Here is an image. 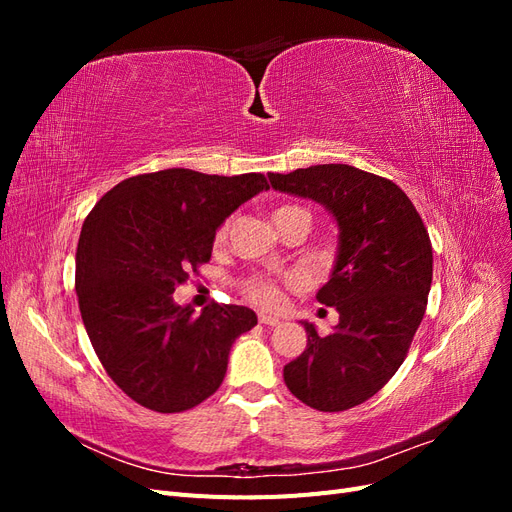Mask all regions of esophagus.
<instances>
[{
	"instance_id": "34e87169",
	"label": "esophagus",
	"mask_w": 512,
	"mask_h": 512,
	"mask_svg": "<svg viewBox=\"0 0 512 512\" xmlns=\"http://www.w3.org/2000/svg\"><path fill=\"white\" fill-rule=\"evenodd\" d=\"M258 320H260L262 324H267V327H277V324H280V318L269 316V314H260Z\"/></svg>"
}]
</instances>
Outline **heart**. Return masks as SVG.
<instances>
[{
	"label": "heart",
	"mask_w": 512,
	"mask_h": 512,
	"mask_svg": "<svg viewBox=\"0 0 512 512\" xmlns=\"http://www.w3.org/2000/svg\"><path fill=\"white\" fill-rule=\"evenodd\" d=\"M292 213H305L309 215L305 209L297 207V205H282L273 211V222H282L284 218ZM230 235V220H224L218 224L213 232V245L222 247L228 241ZM301 284L299 275H286V277H271V275H250L245 277L241 282V294L243 297L262 307V309H277L284 303V288H294Z\"/></svg>",
	"instance_id": "obj_1"
}]
</instances>
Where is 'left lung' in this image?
I'll use <instances>...</instances> for the list:
<instances>
[{"label":"left lung","mask_w":512,"mask_h":512,"mask_svg":"<svg viewBox=\"0 0 512 512\" xmlns=\"http://www.w3.org/2000/svg\"><path fill=\"white\" fill-rule=\"evenodd\" d=\"M275 190L312 198L342 228L339 256L318 301L339 312L320 337L305 322L307 348L284 367V382L305 406L342 412L374 397L408 356L433 275L429 232L391 179L348 164L269 173Z\"/></svg>","instance_id":"obj_1"}]
</instances>
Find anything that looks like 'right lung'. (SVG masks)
Wrapping results in <instances>:
<instances>
[{
	"instance_id": "obj_1",
	"label": "right lung",
	"mask_w": 512,
	"mask_h": 512,
	"mask_svg": "<svg viewBox=\"0 0 512 512\" xmlns=\"http://www.w3.org/2000/svg\"><path fill=\"white\" fill-rule=\"evenodd\" d=\"M267 177L166 168L117 183L89 211L76 247L81 318L102 367L136 404L173 414L220 389L250 307L209 303L194 316L173 292L198 275L213 232Z\"/></svg>"
}]
</instances>
